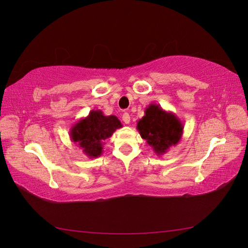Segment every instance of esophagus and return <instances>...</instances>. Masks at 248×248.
<instances>
[{"label": "esophagus", "mask_w": 248, "mask_h": 248, "mask_svg": "<svg viewBox=\"0 0 248 248\" xmlns=\"http://www.w3.org/2000/svg\"><path fill=\"white\" fill-rule=\"evenodd\" d=\"M122 120H123V122L125 124H129L130 123V116H129L128 112H124L123 116H122Z\"/></svg>", "instance_id": "esophagus-1"}]
</instances>
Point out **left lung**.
Returning a JSON list of instances; mask_svg holds the SVG:
<instances>
[{"label":"left lung","instance_id":"obj_1","mask_svg":"<svg viewBox=\"0 0 248 248\" xmlns=\"http://www.w3.org/2000/svg\"><path fill=\"white\" fill-rule=\"evenodd\" d=\"M183 128L182 122L174 112L164 110L153 103L145 109V116L139 120L137 125L141 139L146 140L158 156L178 144L182 138Z\"/></svg>","mask_w":248,"mask_h":248}]
</instances>
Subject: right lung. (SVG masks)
Wrapping results in <instances>:
<instances>
[{
	"mask_svg": "<svg viewBox=\"0 0 248 248\" xmlns=\"http://www.w3.org/2000/svg\"><path fill=\"white\" fill-rule=\"evenodd\" d=\"M121 127L122 124L116 116H104L102 110L93 109L71 127L69 136L82 153L89 158H96L103 152L104 140Z\"/></svg>",
	"mask_w": 248,
	"mask_h": 248,
	"instance_id": "add662e5",
	"label": "right lung"
}]
</instances>
